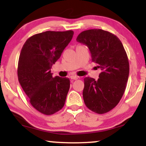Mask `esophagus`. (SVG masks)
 Here are the masks:
<instances>
[{"label": "esophagus", "instance_id": "obj_1", "mask_svg": "<svg viewBox=\"0 0 146 146\" xmlns=\"http://www.w3.org/2000/svg\"><path fill=\"white\" fill-rule=\"evenodd\" d=\"M79 78L78 76H77V75H71V80H78V79Z\"/></svg>", "mask_w": 146, "mask_h": 146}]
</instances>
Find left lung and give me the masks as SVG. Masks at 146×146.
I'll list each match as a JSON object with an SVG mask.
<instances>
[{
    "mask_svg": "<svg viewBox=\"0 0 146 146\" xmlns=\"http://www.w3.org/2000/svg\"><path fill=\"white\" fill-rule=\"evenodd\" d=\"M77 41L88 46L92 61L102 70L98 80L84 79L85 105L94 113H108L118 104L126 87L129 75L126 52L115 35L100 29L82 31Z\"/></svg>",
    "mask_w": 146,
    "mask_h": 146,
    "instance_id": "obj_1",
    "label": "left lung"
}]
</instances>
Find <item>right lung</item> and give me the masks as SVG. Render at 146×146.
<instances>
[{
    "mask_svg": "<svg viewBox=\"0 0 146 146\" xmlns=\"http://www.w3.org/2000/svg\"><path fill=\"white\" fill-rule=\"evenodd\" d=\"M72 30L47 31L27 40L18 64L19 83L40 113L51 115L63 108L70 88L68 78L52 77L51 68L73 36Z\"/></svg>",
    "mask_w": 146,
    "mask_h": 146,
    "instance_id": "right-lung-1",
    "label": "right lung"
}]
</instances>
